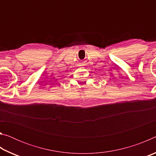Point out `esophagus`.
<instances>
[{
	"mask_svg": "<svg viewBox=\"0 0 156 156\" xmlns=\"http://www.w3.org/2000/svg\"><path fill=\"white\" fill-rule=\"evenodd\" d=\"M80 64L81 65H83V64H84V62H80Z\"/></svg>",
	"mask_w": 156,
	"mask_h": 156,
	"instance_id": "1",
	"label": "esophagus"
}]
</instances>
